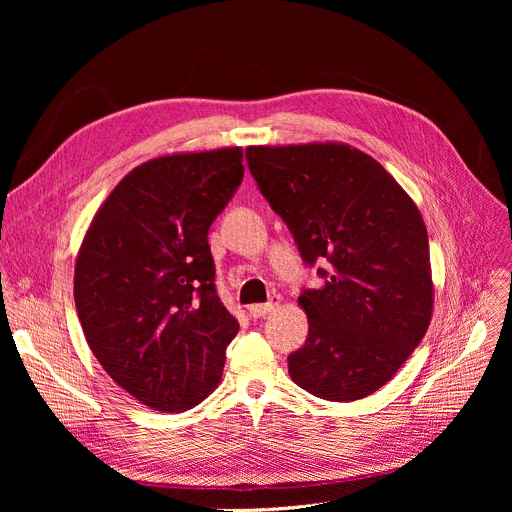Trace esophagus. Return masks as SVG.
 I'll return each instance as SVG.
<instances>
[{
  "label": "esophagus",
  "instance_id": "obj_1",
  "mask_svg": "<svg viewBox=\"0 0 512 512\" xmlns=\"http://www.w3.org/2000/svg\"><path fill=\"white\" fill-rule=\"evenodd\" d=\"M278 305H280V297H278V294H272V299L267 301V303L251 305V307H249V315L255 317V319H257V317H263V315H267V313H272Z\"/></svg>",
  "mask_w": 512,
  "mask_h": 512
}]
</instances>
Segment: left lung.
Instances as JSON below:
<instances>
[{"instance_id":"8db88e82","label":"left lung","mask_w":512,"mask_h":512,"mask_svg":"<svg viewBox=\"0 0 512 512\" xmlns=\"http://www.w3.org/2000/svg\"><path fill=\"white\" fill-rule=\"evenodd\" d=\"M261 195L288 226L321 288H303L305 344L292 382L351 402L382 388L427 332L434 309L421 213L367 153L340 143L247 147Z\"/></svg>"}]
</instances>
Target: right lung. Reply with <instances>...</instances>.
I'll list each match as a JSON object with an SVG mask.
<instances>
[{
  "instance_id": "1",
  "label": "right lung",
  "mask_w": 512,
  "mask_h": 512,
  "mask_svg": "<svg viewBox=\"0 0 512 512\" xmlns=\"http://www.w3.org/2000/svg\"><path fill=\"white\" fill-rule=\"evenodd\" d=\"M245 176L242 149L145 161L93 218L74 267V303L107 375L143 405L180 413L222 378L238 332L215 288L207 242Z\"/></svg>"
}]
</instances>
